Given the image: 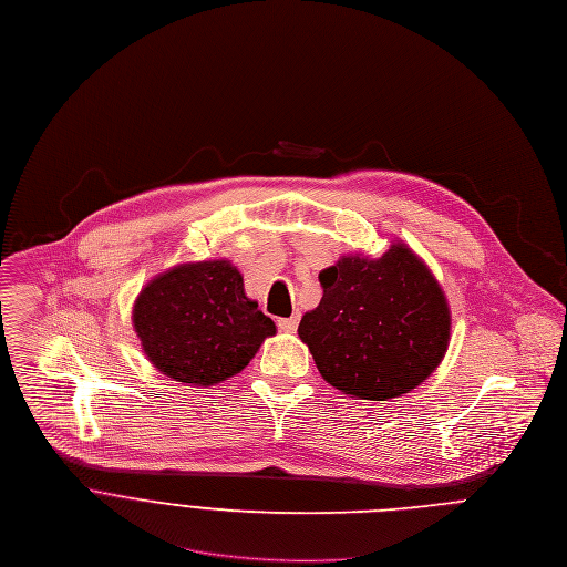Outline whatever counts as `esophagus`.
Instances as JSON below:
<instances>
[{
  "label": "esophagus",
  "mask_w": 567,
  "mask_h": 567,
  "mask_svg": "<svg viewBox=\"0 0 567 567\" xmlns=\"http://www.w3.org/2000/svg\"><path fill=\"white\" fill-rule=\"evenodd\" d=\"M277 326H279L284 332H295V330H297V326H299V312H295L292 317L277 319Z\"/></svg>",
  "instance_id": "esophagus-1"
}]
</instances>
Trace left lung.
<instances>
[{"label": "left lung", "instance_id": "1", "mask_svg": "<svg viewBox=\"0 0 567 567\" xmlns=\"http://www.w3.org/2000/svg\"><path fill=\"white\" fill-rule=\"evenodd\" d=\"M321 301L299 323L321 378L360 400H389L424 382L449 344L446 299L402 244L380 259L344 257L319 272Z\"/></svg>", "mask_w": 567, "mask_h": 567}]
</instances>
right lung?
Wrapping results in <instances>:
<instances>
[{
    "mask_svg": "<svg viewBox=\"0 0 567 567\" xmlns=\"http://www.w3.org/2000/svg\"><path fill=\"white\" fill-rule=\"evenodd\" d=\"M134 328L152 364L176 382L216 384L244 371L275 321L228 261L178 266L136 299Z\"/></svg>",
    "mask_w": 567,
    "mask_h": 567,
    "instance_id": "right-lung-1",
    "label": "right lung"
}]
</instances>
